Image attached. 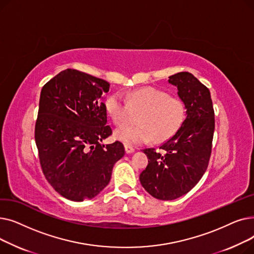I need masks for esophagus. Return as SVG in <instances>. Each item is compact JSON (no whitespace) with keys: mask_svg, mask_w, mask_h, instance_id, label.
Returning a JSON list of instances; mask_svg holds the SVG:
<instances>
[{"mask_svg":"<svg viewBox=\"0 0 254 254\" xmlns=\"http://www.w3.org/2000/svg\"><path fill=\"white\" fill-rule=\"evenodd\" d=\"M125 149H126V152H127V153H132V152H135V148L131 147V146H129V145H125Z\"/></svg>","mask_w":254,"mask_h":254,"instance_id":"obj_1","label":"esophagus"}]
</instances>
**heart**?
Masks as SVG:
<instances>
[{
  "label": "heart",
  "mask_w": 254,
  "mask_h": 254,
  "mask_svg": "<svg viewBox=\"0 0 254 254\" xmlns=\"http://www.w3.org/2000/svg\"><path fill=\"white\" fill-rule=\"evenodd\" d=\"M107 113L116 125H123L138 113V125H124L115 129L114 136L126 145L163 142L171 138L181 127L185 117V106L178 98L168 92L147 86L128 93L127 101L115 92L106 99Z\"/></svg>",
  "instance_id": "heart-1"
}]
</instances>
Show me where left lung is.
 <instances>
[{"instance_id":"1","label":"left lung","mask_w":254,"mask_h":254,"mask_svg":"<svg viewBox=\"0 0 254 254\" xmlns=\"http://www.w3.org/2000/svg\"><path fill=\"white\" fill-rule=\"evenodd\" d=\"M177 86L186 108V118L175 135L156 150L146 148L148 165L140 174L145 190L163 201L188 193L208 168L214 134V109L210 90L189 72L169 77Z\"/></svg>"}]
</instances>
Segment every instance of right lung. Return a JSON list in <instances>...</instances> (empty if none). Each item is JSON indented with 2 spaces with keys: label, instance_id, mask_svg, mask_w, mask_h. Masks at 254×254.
<instances>
[{
  "label": "right lung",
  "instance_id": "obj_1",
  "mask_svg": "<svg viewBox=\"0 0 254 254\" xmlns=\"http://www.w3.org/2000/svg\"><path fill=\"white\" fill-rule=\"evenodd\" d=\"M109 86L103 79L66 69L42 87L35 126L40 165L48 183L71 201L99 194L125 155L122 142L100 143L112 135L102 99Z\"/></svg>",
  "mask_w": 254,
  "mask_h": 254
}]
</instances>
